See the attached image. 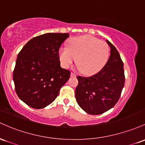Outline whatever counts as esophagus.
Returning <instances> with one entry per match:
<instances>
[{
  "instance_id": "obj_1",
  "label": "esophagus",
  "mask_w": 145,
  "mask_h": 145,
  "mask_svg": "<svg viewBox=\"0 0 145 145\" xmlns=\"http://www.w3.org/2000/svg\"><path fill=\"white\" fill-rule=\"evenodd\" d=\"M71 77H76V74H75V73H74V72H71Z\"/></svg>"
}]
</instances>
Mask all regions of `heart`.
Returning <instances> with one entry per match:
<instances>
[{"label": "heart", "instance_id": "heart-1", "mask_svg": "<svg viewBox=\"0 0 145 145\" xmlns=\"http://www.w3.org/2000/svg\"><path fill=\"white\" fill-rule=\"evenodd\" d=\"M110 48L108 44L90 35H82L71 39L68 48L62 47L59 51L61 64L68 68L77 63L81 72L85 74L98 72L108 62Z\"/></svg>", "mask_w": 145, "mask_h": 145}]
</instances>
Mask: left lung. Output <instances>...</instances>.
<instances>
[{"mask_svg":"<svg viewBox=\"0 0 145 145\" xmlns=\"http://www.w3.org/2000/svg\"><path fill=\"white\" fill-rule=\"evenodd\" d=\"M106 42L110 47V56L104 67L91 77L77 76L76 101L89 114H101L113 108L124 87L123 62L115 46Z\"/></svg>","mask_w":145,"mask_h":145,"instance_id":"left-lung-1","label":"left lung"}]
</instances>
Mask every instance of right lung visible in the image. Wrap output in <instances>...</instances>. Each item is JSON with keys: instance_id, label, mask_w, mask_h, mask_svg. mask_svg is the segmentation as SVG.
I'll return each instance as SVG.
<instances>
[{"instance_id": "add662e5", "label": "right lung", "mask_w": 145, "mask_h": 145, "mask_svg": "<svg viewBox=\"0 0 145 145\" xmlns=\"http://www.w3.org/2000/svg\"><path fill=\"white\" fill-rule=\"evenodd\" d=\"M68 33H48L30 40L18 53L13 74L16 94L29 106L50 105L71 72L60 66L59 49Z\"/></svg>"}]
</instances>
